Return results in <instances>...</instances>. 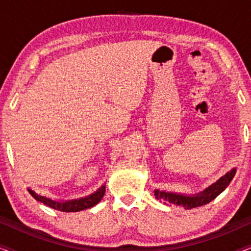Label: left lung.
<instances>
[{"label":"left lung","instance_id":"obj_1","mask_svg":"<svg viewBox=\"0 0 251 251\" xmlns=\"http://www.w3.org/2000/svg\"><path fill=\"white\" fill-rule=\"evenodd\" d=\"M235 175V169H233L225 175L224 177H222L217 183L211 185L210 187H208L207 190H204L201 193L193 197H186V195L176 194V193H168L164 191H155V198L157 200L163 201L164 203H173L176 205H180L185 209H192L200 207V205L207 204L209 202H211L216 197H218L226 187L228 186V184L231 183Z\"/></svg>","mask_w":251,"mask_h":251}]
</instances>
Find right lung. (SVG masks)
I'll use <instances>...</instances> for the list:
<instances>
[{
    "label": "right lung",
    "mask_w": 251,
    "mask_h": 251,
    "mask_svg": "<svg viewBox=\"0 0 251 251\" xmlns=\"http://www.w3.org/2000/svg\"><path fill=\"white\" fill-rule=\"evenodd\" d=\"M28 192L30 195L35 199V200L42 202L48 207L56 209V210L63 211V212H76V211H81L84 210V209L91 208L94 207L95 204H97L99 201L101 200V198L104 197L105 194V186H101L97 192H95L94 194L89 195V197L82 198V199H76V200H72V201H65V202H58V201H53L51 199H48L46 197H41L35 192L29 190Z\"/></svg>",
    "instance_id": "1"
}]
</instances>
